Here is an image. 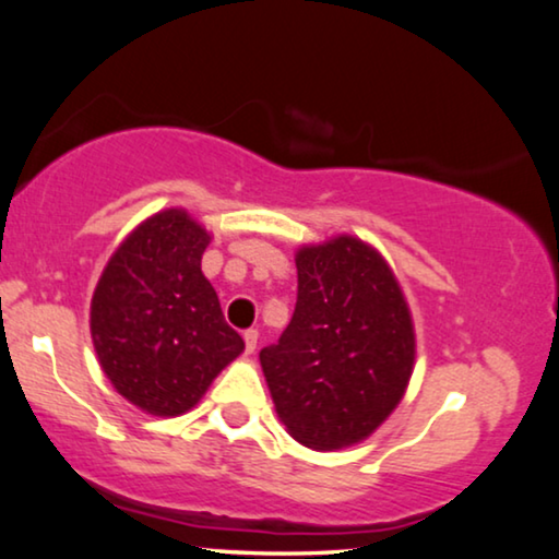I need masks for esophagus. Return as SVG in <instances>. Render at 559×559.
<instances>
[{"label":"esophagus","mask_w":559,"mask_h":559,"mask_svg":"<svg viewBox=\"0 0 559 559\" xmlns=\"http://www.w3.org/2000/svg\"><path fill=\"white\" fill-rule=\"evenodd\" d=\"M242 340H246V352H248V355H253L255 347H258V329H246Z\"/></svg>","instance_id":"esophagus-1"}]
</instances>
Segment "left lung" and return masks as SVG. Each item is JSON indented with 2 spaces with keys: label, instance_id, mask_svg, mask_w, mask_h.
<instances>
[{
  "label": "left lung",
  "instance_id": "left-lung-1",
  "mask_svg": "<svg viewBox=\"0 0 559 559\" xmlns=\"http://www.w3.org/2000/svg\"><path fill=\"white\" fill-rule=\"evenodd\" d=\"M296 269L294 317L261 367L288 433L332 451L367 438L403 400L413 319L390 265L357 238L301 248Z\"/></svg>",
  "mask_w": 559,
  "mask_h": 559
}]
</instances>
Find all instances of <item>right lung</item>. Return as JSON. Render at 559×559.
<instances>
[{"instance_id":"obj_1","label":"right lung","mask_w":559,"mask_h":559,"mask_svg":"<svg viewBox=\"0 0 559 559\" xmlns=\"http://www.w3.org/2000/svg\"><path fill=\"white\" fill-rule=\"evenodd\" d=\"M210 235L164 210L121 242L91 304V334L114 388L152 415H182L246 349L202 273Z\"/></svg>"}]
</instances>
